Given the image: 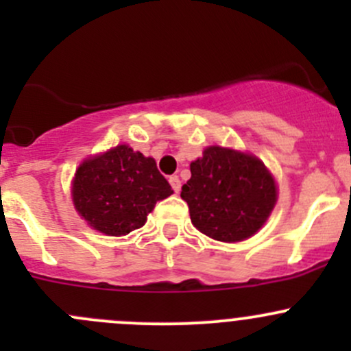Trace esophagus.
<instances>
[{
  "instance_id": "esophagus-1",
  "label": "esophagus",
  "mask_w": 351,
  "mask_h": 351,
  "mask_svg": "<svg viewBox=\"0 0 351 351\" xmlns=\"http://www.w3.org/2000/svg\"><path fill=\"white\" fill-rule=\"evenodd\" d=\"M169 185L175 190V193H180V190H182V182H180L178 176H169Z\"/></svg>"
}]
</instances>
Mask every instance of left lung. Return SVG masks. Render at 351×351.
<instances>
[{"instance_id": "left-lung-1", "label": "left lung", "mask_w": 351, "mask_h": 351, "mask_svg": "<svg viewBox=\"0 0 351 351\" xmlns=\"http://www.w3.org/2000/svg\"><path fill=\"white\" fill-rule=\"evenodd\" d=\"M182 186L190 219L200 232L236 243L253 236L277 202V186L263 162L250 154L210 146L190 165Z\"/></svg>"}]
</instances>
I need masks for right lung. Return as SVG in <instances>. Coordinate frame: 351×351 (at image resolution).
<instances>
[{
	"instance_id": "add662e5",
	"label": "right lung",
	"mask_w": 351,
	"mask_h": 351,
	"mask_svg": "<svg viewBox=\"0 0 351 351\" xmlns=\"http://www.w3.org/2000/svg\"><path fill=\"white\" fill-rule=\"evenodd\" d=\"M171 193L154 159L129 146L86 159L73 182L76 210L91 228L108 236L143 228L156 202Z\"/></svg>"
}]
</instances>
